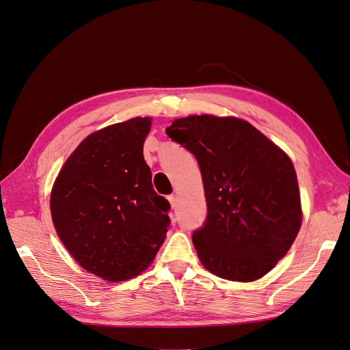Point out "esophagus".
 <instances>
[{
  "instance_id": "esophagus-1",
  "label": "esophagus",
  "mask_w": 350,
  "mask_h": 350,
  "mask_svg": "<svg viewBox=\"0 0 350 350\" xmlns=\"http://www.w3.org/2000/svg\"><path fill=\"white\" fill-rule=\"evenodd\" d=\"M168 199V202H170V204H172V208L174 209L176 208V204H177V200H176V196L174 195H170L167 198Z\"/></svg>"
}]
</instances>
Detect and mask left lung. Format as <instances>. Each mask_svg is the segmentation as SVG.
<instances>
[{
	"label": "left lung",
	"instance_id": "left-lung-1",
	"mask_svg": "<svg viewBox=\"0 0 350 350\" xmlns=\"http://www.w3.org/2000/svg\"><path fill=\"white\" fill-rule=\"evenodd\" d=\"M165 134L200 167L208 215L191 239L203 267L230 281L265 275L301 226L299 183L287 154L232 116H187Z\"/></svg>",
	"mask_w": 350,
	"mask_h": 350
}]
</instances>
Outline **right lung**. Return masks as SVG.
Returning <instances> with one entry per match:
<instances>
[{"label": "right lung", "instance_id": "1", "mask_svg": "<svg viewBox=\"0 0 350 350\" xmlns=\"http://www.w3.org/2000/svg\"><path fill=\"white\" fill-rule=\"evenodd\" d=\"M151 118L86 137L56 178L51 219L66 250L89 273L124 281L144 271L170 228V203L152 189L142 155Z\"/></svg>", "mask_w": 350, "mask_h": 350}]
</instances>
